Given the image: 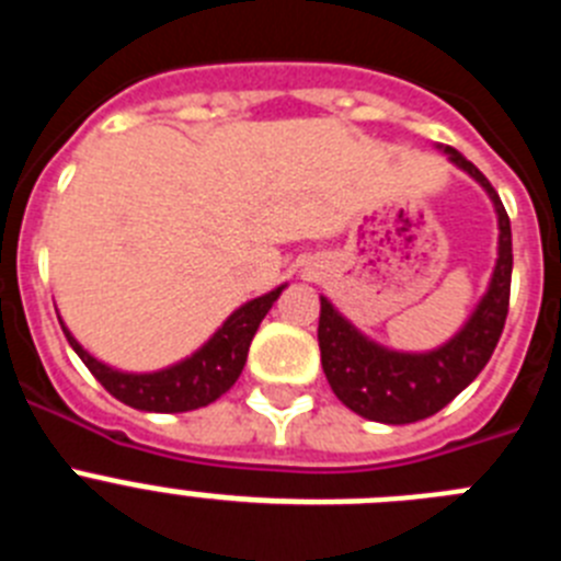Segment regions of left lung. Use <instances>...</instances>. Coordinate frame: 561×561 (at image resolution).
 <instances>
[{
    "label": "left lung",
    "instance_id": "obj_1",
    "mask_svg": "<svg viewBox=\"0 0 561 561\" xmlns=\"http://www.w3.org/2000/svg\"><path fill=\"white\" fill-rule=\"evenodd\" d=\"M449 162L466 171L492 199L497 213V261L489 289L469 314L458 334L433 351H393L362 334L348 317L320 297V362L331 390L345 408L379 424H413L444 410L463 388L478 379L492 359L508 314L512 289V221L497 191L483 173L449 146H438Z\"/></svg>",
    "mask_w": 561,
    "mask_h": 561
}]
</instances>
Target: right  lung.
Listing matches in <instances>:
<instances>
[{
    "label": "right lung",
    "mask_w": 561,
    "mask_h": 561,
    "mask_svg": "<svg viewBox=\"0 0 561 561\" xmlns=\"http://www.w3.org/2000/svg\"><path fill=\"white\" fill-rule=\"evenodd\" d=\"M284 289L286 284L238 306L199 351H193L191 356L173 362L168 368L151 370V374H128V370H117L106 362L95 359L64 325L61 317L58 320H61V329L72 351L81 356L83 365L114 399L134 410H146V413H187V410L207 408L210 401L225 396L236 385L244 370L257 325Z\"/></svg>",
    "instance_id": "1"
}]
</instances>
